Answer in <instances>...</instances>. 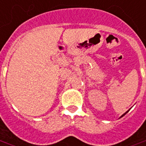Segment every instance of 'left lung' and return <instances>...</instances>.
Here are the masks:
<instances>
[{
  "label": "left lung",
  "instance_id": "1",
  "mask_svg": "<svg viewBox=\"0 0 146 146\" xmlns=\"http://www.w3.org/2000/svg\"><path fill=\"white\" fill-rule=\"evenodd\" d=\"M128 111H129V110H128ZM128 111H127V112H128ZM127 112H125V113H124V114H123V115H122V116H121V117H122L123 116H124V115L125 114V113H127Z\"/></svg>",
  "mask_w": 146,
  "mask_h": 146
}]
</instances>
